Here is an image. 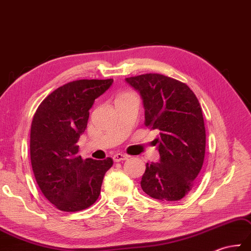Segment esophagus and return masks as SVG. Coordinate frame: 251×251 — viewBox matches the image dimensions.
Listing matches in <instances>:
<instances>
[{"instance_id": "esophagus-1", "label": "esophagus", "mask_w": 251, "mask_h": 251, "mask_svg": "<svg viewBox=\"0 0 251 251\" xmlns=\"http://www.w3.org/2000/svg\"><path fill=\"white\" fill-rule=\"evenodd\" d=\"M113 159H114L115 162H120V161H124V160L129 159V155L125 154V153H116V154H114Z\"/></svg>"}]
</instances>
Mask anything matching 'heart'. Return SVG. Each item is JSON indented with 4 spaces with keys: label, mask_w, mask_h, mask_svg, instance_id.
<instances>
[{
    "label": "heart",
    "mask_w": 251,
    "mask_h": 251,
    "mask_svg": "<svg viewBox=\"0 0 251 251\" xmlns=\"http://www.w3.org/2000/svg\"><path fill=\"white\" fill-rule=\"evenodd\" d=\"M124 96H126V94H124ZM124 96H122V97H124Z\"/></svg>",
    "instance_id": "obj_1"
}]
</instances>
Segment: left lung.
<instances>
[{
  "label": "left lung",
  "instance_id": "left-lung-1",
  "mask_svg": "<svg viewBox=\"0 0 251 251\" xmlns=\"http://www.w3.org/2000/svg\"><path fill=\"white\" fill-rule=\"evenodd\" d=\"M140 92L145 126L160 130V162L147 163L143 191L160 201H178L188 194L202 169L206 134L201 105L186 83L161 74L127 77Z\"/></svg>",
  "mask_w": 251,
  "mask_h": 251
}]
</instances>
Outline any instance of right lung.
<instances>
[{
  "label": "right lung",
  "instance_id": "add662e5",
  "mask_svg": "<svg viewBox=\"0 0 251 251\" xmlns=\"http://www.w3.org/2000/svg\"><path fill=\"white\" fill-rule=\"evenodd\" d=\"M113 79H80L55 89L36 109L30 134L31 164L42 193L63 211H79L97 201L113 159L82 160L77 145L89 109Z\"/></svg>",
  "mask_w": 251,
  "mask_h": 251
}]
</instances>
